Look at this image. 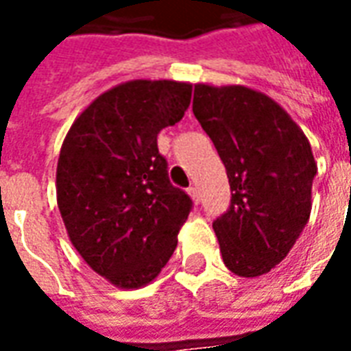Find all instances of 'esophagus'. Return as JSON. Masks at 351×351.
I'll use <instances>...</instances> for the list:
<instances>
[{"mask_svg": "<svg viewBox=\"0 0 351 351\" xmlns=\"http://www.w3.org/2000/svg\"><path fill=\"white\" fill-rule=\"evenodd\" d=\"M188 195H190L191 201H193L195 205L201 201V191H199V188H195V186H190V188H188Z\"/></svg>", "mask_w": 351, "mask_h": 351, "instance_id": "esophagus-1", "label": "esophagus"}]
</instances>
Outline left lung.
Here are the masks:
<instances>
[{
  "label": "left lung",
  "instance_id": "left-lung-1",
  "mask_svg": "<svg viewBox=\"0 0 351 351\" xmlns=\"http://www.w3.org/2000/svg\"><path fill=\"white\" fill-rule=\"evenodd\" d=\"M193 114L231 186L229 210L213 223L223 263L244 278L267 274L310 218L317 165L308 138L276 101L241 84H195Z\"/></svg>",
  "mask_w": 351,
  "mask_h": 351
}]
</instances>
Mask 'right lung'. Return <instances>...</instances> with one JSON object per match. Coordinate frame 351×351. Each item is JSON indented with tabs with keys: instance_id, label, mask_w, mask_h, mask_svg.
<instances>
[{
	"instance_id": "1",
	"label": "right lung",
	"mask_w": 351,
	"mask_h": 351,
	"mask_svg": "<svg viewBox=\"0 0 351 351\" xmlns=\"http://www.w3.org/2000/svg\"><path fill=\"white\" fill-rule=\"evenodd\" d=\"M190 99V82L130 80L95 97L65 135L58 208L73 246L112 286L150 284L175 252L191 199L169 182L158 133Z\"/></svg>"
}]
</instances>
